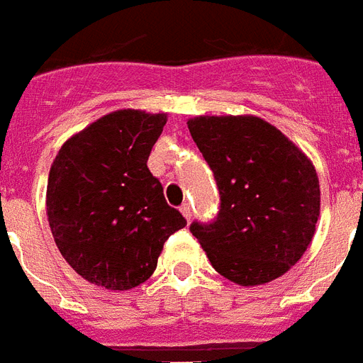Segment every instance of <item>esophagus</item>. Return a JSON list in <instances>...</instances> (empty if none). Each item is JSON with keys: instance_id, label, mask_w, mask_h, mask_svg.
Masks as SVG:
<instances>
[{"instance_id": "34e87169", "label": "esophagus", "mask_w": 363, "mask_h": 363, "mask_svg": "<svg viewBox=\"0 0 363 363\" xmlns=\"http://www.w3.org/2000/svg\"><path fill=\"white\" fill-rule=\"evenodd\" d=\"M179 211H182V216H184L187 221H191V217H193V210H191V206L187 204V202H185V204H182Z\"/></svg>"}]
</instances>
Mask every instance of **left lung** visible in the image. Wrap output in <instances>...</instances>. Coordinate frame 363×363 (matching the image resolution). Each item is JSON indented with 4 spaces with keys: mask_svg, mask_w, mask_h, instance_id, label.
I'll list each match as a JSON object with an SVG mask.
<instances>
[{
    "mask_svg": "<svg viewBox=\"0 0 363 363\" xmlns=\"http://www.w3.org/2000/svg\"><path fill=\"white\" fill-rule=\"evenodd\" d=\"M187 127L221 195L216 219L189 227L211 266L242 286L281 277L315 234L320 187L313 163L257 116H199Z\"/></svg>",
    "mask_w": 363,
    "mask_h": 363,
    "instance_id": "obj_1",
    "label": "left lung"
}]
</instances>
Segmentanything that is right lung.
<instances>
[{
	"mask_svg": "<svg viewBox=\"0 0 363 363\" xmlns=\"http://www.w3.org/2000/svg\"><path fill=\"white\" fill-rule=\"evenodd\" d=\"M164 123L167 114L116 110L71 136L52 163V236L69 266L94 285L129 291L144 283L168 236L187 225L147 168Z\"/></svg>",
	"mask_w": 363,
	"mask_h": 363,
	"instance_id": "1",
	"label": "right lung"
}]
</instances>
